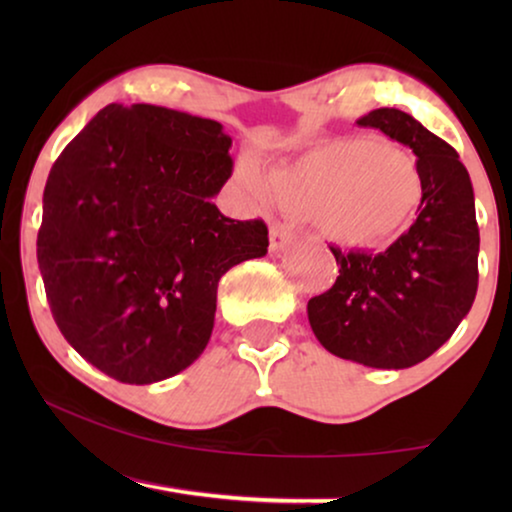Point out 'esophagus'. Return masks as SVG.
Returning <instances> with one entry per match:
<instances>
[{
  "label": "esophagus",
  "mask_w": 512,
  "mask_h": 512,
  "mask_svg": "<svg viewBox=\"0 0 512 512\" xmlns=\"http://www.w3.org/2000/svg\"><path fill=\"white\" fill-rule=\"evenodd\" d=\"M291 237H293V233L289 226H284V223H272L270 226V249L272 251L284 249L286 244L291 242Z\"/></svg>",
  "instance_id": "1"
}]
</instances>
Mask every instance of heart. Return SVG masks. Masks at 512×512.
Returning a JSON list of instances; mask_svg holds the SVG:
<instances>
[{
  "label": "heart",
  "instance_id": "b5f03b06",
  "mask_svg": "<svg viewBox=\"0 0 512 512\" xmlns=\"http://www.w3.org/2000/svg\"><path fill=\"white\" fill-rule=\"evenodd\" d=\"M235 184L254 207L275 202L347 249L394 242L415 223L424 200L417 160L384 137L326 139L265 174L242 158Z\"/></svg>",
  "mask_w": 512,
  "mask_h": 512
}]
</instances>
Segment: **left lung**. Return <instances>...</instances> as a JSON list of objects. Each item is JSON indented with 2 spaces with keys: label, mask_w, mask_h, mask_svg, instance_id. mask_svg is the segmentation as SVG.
Returning a JSON list of instances; mask_svg holds the SVG:
<instances>
[{
  "label": "left lung",
  "mask_w": 512,
  "mask_h": 512,
  "mask_svg": "<svg viewBox=\"0 0 512 512\" xmlns=\"http://www.w3.org/2000/svg\"><path fill=\"white\" fill-rule=\"evenodd\" d=\"M412 149L424 179L417 221L380 254L331 247L340 275L307 303L317 340L340 359L401 370L457 331L478 291L480 233L468 170L450 144L401 109L356 121Z\"/></svg>",
  "instance_id": "obj_1"
}]
</instances>
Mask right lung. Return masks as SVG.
Returning a JSON list of instances; mask_svg holds the SVG:
<instances>
[{
	"instance_id": "1",
	"label": "right lung",
	"mask_w": 512,
	"mask_h": 512,
	"mask_svg": "<svg viewBox=\"0 0 512 512\" xmlns=\"http://www.w3.org/2000/svg\"><path fill=\"white\" fill-rule=\"evenodd\" d=\"M223 125L156 104H109L44 188L37 261L65 340L125 384L167 380L205 352L219 279L268 254L261 219L212 198L233 172Z\"/></svg>"
}]
</instances>
